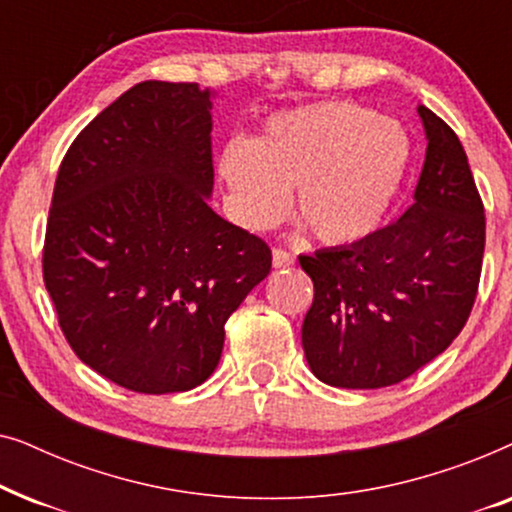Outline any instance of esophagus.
Here are the masks:
<instances>
[{"mask_svg": "<svg viewBox=\"0 0 512 512\" xmlns=\"http://www.w3.org/2000/svg\"><path fill=\"white\" fill-rule=\"evenodd\" d=\"M293 263H296V258H293L289 251L284 249L272 251V265H275V268H291Z\"/></svg>", "mask_w": 512, "mask_h": 512, "instance_id": "34e87169", "label": "esophagus"}]
</instances>
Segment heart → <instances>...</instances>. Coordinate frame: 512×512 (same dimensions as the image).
Wrapping results in <instances>:
<instances>
[{"mask_svg": "<svg viewBox=\"0 0 512 512\" xmlns=\"http://www.w3.org/2000/svg\"><path fill=\"white\" fill-rule=\"evenodd\" d=\"M410 158V137L394 118L356 102H321L270 116L254 142H228L219 177L244 228L275 226L296 188V212L314 237L349 247L387 219Z\"/></svg>", "mask_w": 512, "mask_h": 512, "instance_id": "1", "label": "heart"}]
</instances>
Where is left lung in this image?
<instances>
[{
	"mask_svg": "<svg viewBox=\"0 0 512 512\" xmlns=\"http://www.w3.org/2000/svg\"><path fill=\"white\" fill-rule=\"evenodd\" d=\"M426 156L412 207L359 244L298 261L314 282L303 349L314 377L380 389L443 354L478 293L485 209L464 146L419 104Z\"/></svg>",
	"mask_w": 512,
	"mask_h": 512,
	"instance_id": "8db88e82",
	"label": "left lung"
}]
</instances>
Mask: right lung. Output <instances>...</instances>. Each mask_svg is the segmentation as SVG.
<instances>
[{
  "mask_svg": "<svg viewBox=\"0 0 512 512\" xmlns=\"http://www.w3.org/2000/svg\"><path fill=\"white\" fill-rule=\"evenodd\" d=\"M198 83L142 81L62 160L44 282L76 356L139 394L198 387L226 321L268 277L261 237L209 207L212 102Z\"/></svg>",
  "mask_w": 512,
  "mask_h": 512,
  "instance_id": "add662e5",
  "label": "right lung"
}]
</instances>
